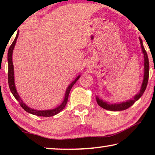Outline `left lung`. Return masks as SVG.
Masks as SVG:
<instances>
[{
	"mask_svg": "<svg viewBox=\"0 0 155 155\" xmlns=\"http://www.w3.org/2000/svg\"><path fill=\"white\" fill-rule=\"evenodd\" d=\"M140 42V46L142 48V52L143 54L144 57V76L143 82H142L140 90L139 92H137L134 97H133L132 99H128V100L120 101V102H115V103H110L109 101H106L103 100L102 99L99 98L98 96H96L97 102L99 106H100L103 109L109 110V111H123V110L128 109L129 107H131L135 101L138 100V99L142 97L143 93L145 92V89L147 87L148 78H149V71H150V66H149V60H148V56L147 52L143 46V40L141 39L140 37H139Z\"/></svg>",
	"mask_w": 155,
	"mask_h": 155,
	"instance_id": "obj_1",
	"label": "left lung"
}]
</instances>
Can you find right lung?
I'll return each instance as SVG.
<instances>
[{
	"label": "right lung",
	"mask_w": 155,
	"mask_h": 155,
	"mask_svg": "<svg viewBox=\"0 0 155 155\" xmlns=\"http://www.w3.org/2000/svg\"><path fill=\"white\" fill-rule=\"evenodd\" d=\"M18 32L17 34L15 39H14L13 42L11 44V46H10L9 49H8V84H9L10 90L11 91L12 94H13L15 98L17 100L19 101L21 107L23 109L25 110V111L28 112L29 114H33V115L39 116H44V117H49V116H53L54 115H56L57 114H58L59 112H61L62 110L64 109L65 105L68 102V99L69 93L71 92V88L73 87V86L75 84L76 82L78 81V80L80 78V74L78 76L77 78H75V80H73V82H71V84H69L68 87L66 90H65V97L64 99H63V102L58 107L53 109H48V110H37L31 109V108L29 107L26 104H25L24 101H22V99L20 98V95H19L18 91L16 90L15 84V75H14V66L13 63H12V53H13V50L15 48V46L17 39L18 37Z\"/></svg>",
	"instance_id": "obj_1"
}]
</instances>
